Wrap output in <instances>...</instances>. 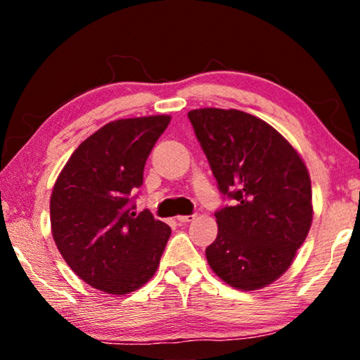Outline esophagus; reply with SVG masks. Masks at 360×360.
<instances>
[{
    "label": "esophagus",
    "mask_w": 360,
    "mask_h": 360,
    "mask_svg": "<svg viewBox=\"0 0 360 360\" xmlns=\"http://www.w3.org/2000/svg\"><path fill=\"white\" fill-rule=\"evenodd\" d=\"M178 219V222H181V224H187V222H192L193 219H195V214H188V216H178L176 217Z\"/></svg>",
    "instance_id": "1"
}]
</instances>
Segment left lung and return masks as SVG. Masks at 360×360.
Listing matches in <instances>:
<instances>
[{
	"label": "left lung",
	"mask_w": 360,
	"mask_h": 360,
	"mask_svg": "<svg viewBox=\"0 0 360 360\" xmlns=\"http://www.w3.org/2000/svg\"><path fill=\"white\" fill-rule=\"evenodd\" d=\"M224 197L217 238L206 248L216 275L255 290L283 275L313 221L311 181L302 157L271 125L238 109L187 114Z\"/></svg>",
	"instance_id": "obj_1"
}]
</instances>
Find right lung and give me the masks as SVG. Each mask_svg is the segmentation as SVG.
I'll use <instances>...</instances> for the list:
<instances>
[{"instance_id":"1","label":"right lung","mask_w":360,"mask_h":360,"mask_svg":"<svg viewBox=\"0 0 360 360\" xmlns=\"http://www.w3.org/2000/svg\"><path fill=\"white\" fill-rule=\"evenodd\" d=\"M169 115L109 122L72 152L51 197L52 236L76 275L124 295L154 276L172 235L150 211L136 214L133 193Z\"/></svg>"}]
</instances>
